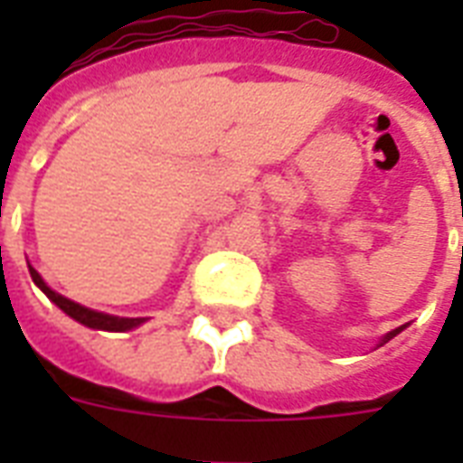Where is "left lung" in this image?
Wrapping results in <instances>:
<instances>
[{
  "instance_id": "obj_1",
  "label": "left lung",
  "mask_w": 463,
  "mask_h": 463,
  "mask_svg": "<svg viewBox=\"0 0 463 463\" xmlns=\"http://www.w3.org/2000/svg\"><path fill=\"white\" fill-rule=\"evenodd\" d=\"M403 329H406V324H403V326H396V329H394V331H389L387 336L382 338V344H387V341H392V338H394V336H396V334H399V331H403ZM382 344H380V345H382Z\"/></svg>"
}]
</instances>
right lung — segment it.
Wrapping results in <instances>:
<instances>
[{"label": "right lung", "instance_id": "add662e5", "mask_svg": "<svg viewBox=\"0 0 463 463\" xmlns=\"http://www.w3.org/2000/svg\"><path fill=\"white\" fill-rule=\"evenodd\" d=\"M28 271H31L33 283H35V286H38V288L43 290V293H45V296L50 298V300H52L61 312H67L71 319H76V322L83 324V326H90V329H103V331H129L134 329V326L144 324L141 317L139 319H129V317H112V315H105V312H96V309L83 307V305L74 303V300H69V298L60 296V293H54V290L50 288L43 279H40V274L33 267H28Z\"/></svg>", "mask_w": 463, "mask_h": 463}]
</instances>
